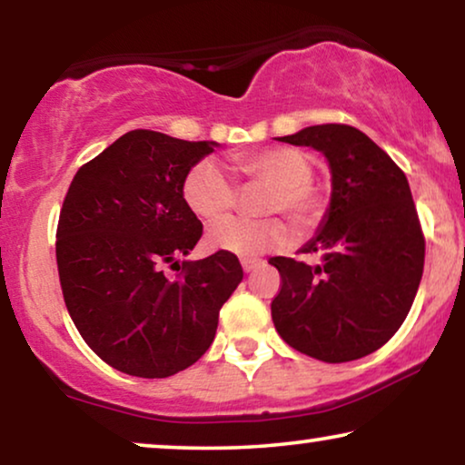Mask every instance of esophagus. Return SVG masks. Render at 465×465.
<instances>
[{
    "instance_id": "34e87169",
    "label": "esophagus",
    "mask_w": 465,
    "mask_h": 465,
    "mask_svg": "<svg viewBox=\"0 0 465 465\" xmlns=\"http://www.w3.org/2000/svg\"><path fill=\"white\" fill-rule=\"evenodd\" d=\"M241 266H243L245 272H252L253 269H256V266H260V260H256V258H243V260H241Z\"/></svg>"
}]
</instances>
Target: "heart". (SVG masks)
<instances>
[{
    "label": "heart",
    "mask_w": 465,
    "mask_h": 465,
    "mask_svg": "<svg viewBox=\"0 0 465 465\" xmlns=\"http://www.w3.org/2000/svg\"><path fill=\"white\" fill-rule=\"evenodd\" d=\"M232 163L245 180L271 186L262 213L283 212L301 232L311 231L320 222L323 199L320 190L311 183L313 163L302 150L264 148L234 156ZM182 194L190 212L207 222L220 220L237 203V186L231 175L209 158L196 163L188 171L182 183ZM288 241L290 231L279 218H226L207 232V245L212 250L241 258H256L260 253L275 252Z\"/></svg>",
    "instance_id": "b5f03b06"
}]
</instances>
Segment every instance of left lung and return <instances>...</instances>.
Returning <instances> with one entry per match:
<instances>
[{"mask_svg":"<svg viewBox=\"0 0 465 465\" xmlns=\"http://www.w3.org/2000/svg\"><path fill=\"white\" fill-rule=\"evenodd\" d=\"M326 156L332 193L302 253L309 266L275 256L282 275L271 302L279 336L296 351L341 364L383 347L409 315L423 275L425 239L409 180L366 133L317 124L279 137Z\"/></svg>","mask_w":465,"mask_h":465,"instance_id":"obj_1","label":"left lung"}]
</instances>
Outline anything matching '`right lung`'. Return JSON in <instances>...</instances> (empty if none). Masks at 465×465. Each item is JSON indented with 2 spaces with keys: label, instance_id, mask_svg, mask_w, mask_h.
Here are the masks:
<instances>
[{
  "label": "right lung",
  "instance_id": "right-lung-1",
  "mask_svg": "<svg viewBox=\"0 0 465 465\" xmlns=\"http://www.w3.org/2000/svg\"><path fill=\"white\" fill-rule=\"evenodd\" d=\"M215 142L131 131L78 169L56 228L67 311L86 345L131 377L164 379L213 342L218 315L243 269L234 253L183 260L203 224L182 194L183 177Z\"/></svg>",
  "mask_w": 465,
  "mask_h": 465
}]
</instances>
